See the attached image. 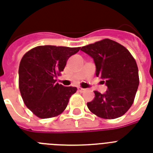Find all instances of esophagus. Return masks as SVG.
Segmentation results:
<instances>
[{
	"mask_svg": "<svg viewBox=\"0 0 153 153\" xmlns=\"http://www.w3.org/2000/svg\"><path fill=\"white\" fill-rule=\"evenodd\" d=\"M78 89H79V92H84L85 90V89H84V88H82V87H79L78 88Z\"/></svg>",
	"mask_w": 153,
	"mask_h": 153,
	"instance_id": "1",
	"label": "esophagus"
}]
</instances>
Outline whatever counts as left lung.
Segmentation results:
<instances>
[{
    "label": "left lung",
    "mask_w": 153,
    "mask_h": 153,
    "mask_svg": "<svg viewBox=\"0 0 153 153\" xmlns=\"http://www.w3.org/2000/svg\"><path fill=\"white\" fill-rule=\"evenodd\" d=\"M94 59L96 75L105 80L108 90L87 103L88 108L102 119L123 115L134 103L139 85L138 68L133 56L123 45L108 38L82 47ZM105 82V81H103Z\"/></svg>",
    "instance_id": "8db88e82"
}]
</instances>
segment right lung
Wrapping results in <instances>:
<instances>
[{
	"label": "right lung",
	"mask_w": 153,
	"mask_h": 153,
	"mask_svg": "<svg viewBox=\"0 0 153 153\" xmlns=\"http://www.w3.org/2000/svg\"><path fill=\"white\" fill-rule=\"evenodd\" d=\"M80 47L41 45L25 53L19 68V88L26 106L41 119L56 117L68 106L76 87L56 82L71 56Z\"/></svg>",
	"instance_id": "right-lung-1"
}]
</instances>
